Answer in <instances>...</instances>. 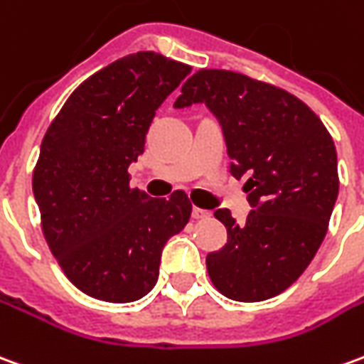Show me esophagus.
I'll return each mask as SVG.
<instances>
[{
  "instance_id": "obj_1",
  "label": "esophagus",
  "mask_w": 364,
  "mask_h": 364,
  "mask_svg": "<svg viewBox=\"0 0 364 364\" xmlns=\"http://www.w3.org/2000/svg\"><path fill=\"white\" fill-rule=\"evenodd\" d=\"M208 217H210V213H208V210L199 207H193V218H197V220H205V218Z\"/></svg>"
}]
</instances>
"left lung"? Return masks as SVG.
<instances>
[{
	"label": "left lung",
	"mask_w": 364,
	"mask_h": 364,
	"mask_svg": "<svg viewBox=\"0 0 364 364\" xmlns=\"http://www.w3.org/2000/svg\"><path fill=\"white\" fill-rule=\"evenodd\" d=\"M199 102L220 122L230 173L248 177L252 205L244 225L215 210L228 240L207 256L208 278L235 301H264L288 289L323 242L339 193L335 144L306 102L240 73L197 70L175 108Z\"/></svg>",
	"instance_id": "8db88e82"
}]
</instances>
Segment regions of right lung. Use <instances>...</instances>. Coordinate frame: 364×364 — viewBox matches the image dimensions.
I'll list each match as a JSON object with an SVG mask.
<instances>
[{
    "label": "right lung",
    "instance_id": "right-lung-1",
    "mask_svg": "<svg viewBox=\"0 0 364 364\" xmlns=\"http://www.w3.org/2000/svg\"><path fill=\"white\" fill-rule=\"evenodd\" d=\"M189 73L154 50L118 58L68 96L43 138L33 171L41 228L86 296L128 304L149 294L165 242L189 223L185 191L149 199L128 173L156 110Z\"/></svg>",
    "mask_w": 364,
    "mask_h": 364
}]
</instances>
